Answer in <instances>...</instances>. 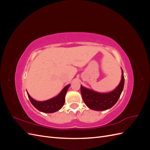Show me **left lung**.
<instances>
[{"mask_svg":"<svg viewBox=\"0 0 150 150\" xmlns=\"http://www.w3.org/2000/svg\"><path fill=\"white\" fill-rule=\"evenodd\" d=\"M125 78L123 71L120 83L111 92L101 93L86 88L81 85V92L86 105L91 110L95 111H104L112 107L117 103L124 88Z\"/></svg>","mask_w":150,"mask_h":150,"instance_id":"8db88e82","label":"left lung"}]
</instances>
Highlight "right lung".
<instances>
[{
	"label": "right lung",
	"instance_id": "1",
	"mask_svg": "<svg viewBox=\"0 0 150 150\" xmlns=\"http://www.w3.org/2000/svg\"><path fill=\"white\" fill-rule=\"evenodd\" d=\"M69 86L70 84H68L63 88L61 93L57 96L44 101H36L30 96L28 93H28L30 103L37 110L43 112L52 113L59 110L64 105L65 103L66 94Z\"/></svg>",
	"mask_w": 150,
	"mask_h": 150
}]
</instances>
